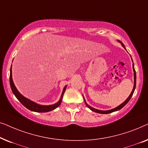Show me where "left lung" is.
Here are the masks:
<instances>
[{
	"label": "left lung",
	"instance_id": "obj_1",
	"mask_svg": "<svg viewBox=\"0 0 148 148\" xmlns=\"http://www.w3.org/2000/svg\"><path fill=\"white\" fill-rule=\"evenodd\" d=\"M119 42H120V41H119ZM121 45L123 46V47L125 49V47L124 44H123L122 43V42H121ZM132 61H133V60H132ZM133 72H134V86H133V89L132 92H131V94L129 95V96L128 97V98H127V100H125L124 102L122 103V104H121V105H119V106L116 107V108H115L111 109V110H97V109H95V108H92V107H91L90 106H89V105L86 103V100H85V99H84V101H85V103H86V106H88V108H90L91 110L94 111V112H95L100 113V114H109V113H111V112H115V111H117V110H120V109L122 108L123 107H124V106H125V105H126V104H127V103H128L129 101L130 100L131 98V97H132L133 94V92H134V91H135V87H136V73H135V69H134V64H133Z\"/></svg>",
	"mask_w": 148,
	"mask_h": 148
}]
</instances>
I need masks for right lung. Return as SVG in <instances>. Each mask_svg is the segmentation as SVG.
Returning a JSON list of instances; mask_svg holds the SVG:
<instances>
[{
  "instance_id": "1",
  "label": "right lung",
  "mask_w": 148,
  "mask_h": 148,
  "mask_svg": "<svg viewBox=\"0 0 148 148\" xmlns=\"http://www.w3.org/2000/svg\"><path fill=\"white\" fill-rule=\"evenodd\" d=\"M10 86H11V88L12 90V92L15 95L16 98L18 99V100L23 105L25 108H27L29 110L34 111V112H49V111H51L52 110H54V109L57 108V107L59 106V105L61 104L62 102V97H63V94L64 92H65V90L66 88V86H64V88L63 89V91H62V94H61V97H60V100H58V102H57L56 104H52V105H48V106H44V105H40L38 104L37 103L33 102V101L29 100V99L26 98L25 97H24L23 96L20 94L19 92V91L17 90L16 87L14 84L13 79H12V64H11V69H10Z\"/></svg>"
}]
</instances>
